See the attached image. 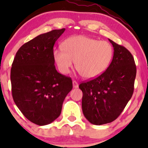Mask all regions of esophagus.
I'll return each instance as SVG.
<instances>
[{"label":"esophagus","mask_w":148,"mask_h":148,"mask_svg":"<svg viewBox=\"0 0 148 148\" xmlns=\"http://www.w3.org/2000/svg\"><path fill=\"white\" fill-rule=\"evenodd\" d=\"M73 86L74 88H77L79 87V85L76 81H73Z\"/></svg>","instance_id":"esophagus-1"}]
</instances>
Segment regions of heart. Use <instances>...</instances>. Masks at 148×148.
Instances as JSON below:
<instances>
[{
    "label": "heart",
    "instance_id": "heart-1",
    "mask_svg": "<svg viewBox=\"0 0 148 148\" xmlns=\"http://www.w3.org/2000/svg\"><path fill=\"white\" fill-rule=\"evenodd\" d=\"M62 48L53 50V58L62 73L68 74L75 62L77 70L85 79H94L106 71L113 57L108 42L84 36L68 38Z\"/></svg>",
    "mask_w": 148,
    "mask_h": 148
}]
</instances>
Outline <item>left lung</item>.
Listing matches in <instances>:
<instances>
[{
	"label": "left lung",
	"instance_id": "left-lung-1",
	"mask_svg": "<svg viewBox=\"0 0 148 148\" xmlns=\"http://www.w3.org/2000/svg\"><path fill=\"white\" fill-rule=\"evenodd\" d=\"M114 48L106 71L79 86L83 92L82 110L92 124L100 125L118 118L132 97L136 66L131 52L108 39Z\"/></svg>",
	"mask_w": 148,
	"mask_h": 148
}]
</instances>
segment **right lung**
Here are the masks:
<instances>
[{
	"instance_id": "obj_1",
	"label": "right lung",
	"mask_w": 148,
	"mask_h": 148,
	"mask_svg": "<svg viewBox=\"0 0 148 148\" xmlns=\"http://www.w3.org/2000/svg\"><path fill=\"white\" fill-rule=\"evenodd\" d=\"M65 29L40 34L18 50L11 70L12 96L28 120L40 126L61 113L63 101L73 88L71 79L56 71L53 47Z\"/></svg>"
}]
</instances>
